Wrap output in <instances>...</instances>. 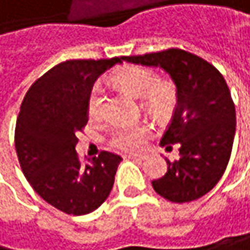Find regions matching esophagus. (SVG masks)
Instances as JSON below:
<instances>
[{
	"mask_svg": "<svg viewBox=\"0 0 250 250\" xmlns=\"http://www.w3.org/2000/svg\"><path fill=\"white\" fill-rule=\"evenodd\" d=\"M124 157H126V159H135V160H142V159H144V156H142V154H133V153L126 154Z\"/></svg>",
	"mask_w": 250,
	"mask_h": 250,
	"instance_id": "1",
	"label": "esophagus"
}]
</instances>
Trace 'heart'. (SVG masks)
Wrapping results in <instances>:
<instances>
[{
  "label": "heart",
  "instance_id": "1",
  "mask_svg": "<svg viewBox=\"0 0 250 250\" xmlns=\"http://www.w3.org/2000/svg\"><path fill=\"white\" fill-rule=\"evenodd\" d=\"M114 83L120 90L135 97H141L142 108L159 120L169 117L177 106L178 91L174 81L157 79L156 73L146 67H124L114 76ZM103 100V90L96 85L87 100V114L91 120H99L102 117ZM148 133L150 129L144 123L133 126H120L111 133L109 144L118 150L135 151L144 146Z\"/></svg>",
  "mask_w": 250,
  "mask_h": 250
}]
</instances>
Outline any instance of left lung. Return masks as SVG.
I'll list each match as a JSON object with an SVG mask.
<instances>
[{"label": "left lung", "mask_w": 250, "mask_h": 250, "mask_svg": "<svg viewBox=\"0 0 250 250\" xmlns=\"http://www.w3.org/2000/svg\"><path fill=\"white\" fill-rule=\"evenodd\" d=\"M124 61L162 67L177 85L178 100L160 144L180 157L167 160L168 171L153 189L172 203H190L208 193L224 175L235 135V106L228 85L213 64L188 51L123 57Z\"/></svg>", "instance_id": "1"}]
</instances>
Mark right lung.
<instances>
[{
	"instance_id": "obj_1",
	"label": "right lung",
	"mask_w": 250,
	"mask_h": 250,
	"mask_svg": "<svg viewBox=\"0 0 250 250\" xmlns=\"http://www.w3.org/2000/svg\"><path fill=\"white\" fill-rule=\"evenodd\" d=\"M123 57L69 60L40 76L26 91L16 120L15 146L23 175L47 204L82 216L111 193L118 154L100 151L82 163L75 147L88 123L87 100L97 78Z\"/></svg>"
}]
</instances>
